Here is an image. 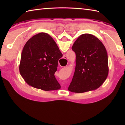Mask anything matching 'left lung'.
Listing matches in <instances>:
<instances>
[{
  "mask_svg": "<svg viewBox=\"0 0 125 125\" xmlns=\"http://www.w3.org/2000/svg\"><path fill=\"white\" fill-rule=\"evenodd\" d=\"M72 49L76 54V65L68 90L80 93L100 87L109 73L108 56L102 42L94 35L84 33Z\"/></svg>",
  "mask_w": 125,
  "mask_h": 125,
  "instance_id": "obj_1",
  "label": "left lung"
}]
</instances>
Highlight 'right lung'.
Segmentation results:
<instances>
[{"instance_id": "right-lung-1", "label": "right lung", "mask_w": 125, "mask_h": 125, "mask_svg": "<svg viewBox=\"0 0 125 125\" xmlns=\"http://www.w3.org/2000/svg\"><path fill=\"white\" fill-rule=\"evenodd\" d=\"M62 53L54 40L45 32L33 36L25 44L21 56L19 71L29 85L49 91L61 85L54 76Z\"/></svg>"}]
</instances>
